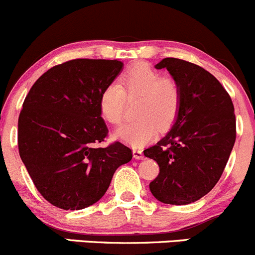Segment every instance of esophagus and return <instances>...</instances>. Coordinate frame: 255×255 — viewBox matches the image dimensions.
Instances as JSON below:
<instances>
[{
	"label": "esophagus",
	"mask_w": 255,
	"mask_h": 255,
	"mask_svg": "<svg viewBox=\"0 0 255 255\" xmlns=\"http://www.w3.org/2000/svg\"><path fill=\"white\" fill-rule=\"evenodd\" d=\"M132 154H133V158L135 159H143V157H145L142 153V149H140V148H133Z\"/></svg>",
	"instance_id": "34e87169"
}]
</instances>
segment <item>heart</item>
Returning a JSON list of instances; mask_svg holds the SVG:
<instances>
[{
  "label": "heart",
  "instance_id": "b5f03b06",
  "mask_svg": "<svg viewBox=\"0 0 255 255\" xmlns=\"http://www.w3.org/2000/svg\"><path fill=\"white\" fill-rule=\"evenodd\" d=\"M127 97L137 98L135 117L122 125L115 136L132 147L151 142L159 131L167 130L175 122L182 104V88L169 77L147 64H137L128 69L118 82H110L102 91L98 108L102 118L118 125L124 117Z\"/></svg>",
  "mask_w": 255,
  "mask_h": 255
}]
</instances>
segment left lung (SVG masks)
Instances as JSON below:
<instances>
[{
    "label": "left lung",
    "instance_id": "8db88e82",
    "mask_svg": "<svg viewBox=\"0 0 255 255\" xmlns=\"http://www.w3.org/2000/svg\"><path fill=\"white\" fill-rule=\"evenodd\" d=\"M167 69L182 88L175 123L154 146L143 151L159 166L149 183L161 203L186 205L206 195L221 178L236 141L232 99L209 71L185 60L166 57Z\"/></svg>",
    "mask_w": 255,
    "mask_h": 255
}]
</instances>
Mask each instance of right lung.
Instances as JSON below:
<instances>
[{
  "label": "right lung",
  "mask_w": 255,
  "mask_h": 255,
  "mask_svg": "<svg viewBox=\"0 0 255 255\" xmlns=\"http://www.w3.org/2000/svg\"><path fill=\"white\" fill-rule=\"evenodd\" d=\"M123 69L118 60L75 59L41 75L23 103L18 149L34 185L62 210L93 205L106 194L115 170L132 158L108 136L99 96Z\"/></svg>",
  "instance_id": "1"
}]
</instances>
